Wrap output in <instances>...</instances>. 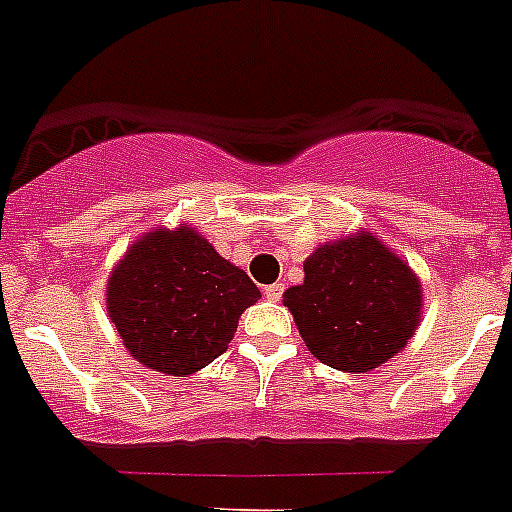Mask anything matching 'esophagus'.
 <instances>
[{
	"mask_svg": "<svg viewBox=\"0 0 512 512\" xmlns=\"http://www.w3.org/2000/svg\"><path fill=\"white\" fill-rule=\"evenodd\" d=\"M264 295H266V300L279 302L284 295V284H269V287H264Z\"/></svg>",
	"mask_w": 512,
	"mask_h": 512,
	"instance_id": "esophagus-1",
	"label": "esophagus"
}]
</instances>
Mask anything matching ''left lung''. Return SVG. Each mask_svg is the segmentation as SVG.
<instances>
[{
    "label": "left lung",
    "instance_id": "left-lung-1",
    "mask_svg": "<svg viewBox=\"0 0 512 512\" xmlns=\"http://www.w3.org/2000/svg\"><path fill=\"white\" fill-rule=\"evenodd\" d=\"M420 284L374 235L318 248L284 292L310 354L338 372H372L400 354L420 318Z\"/></svg>",
    "mask_w": 512,
    "mask_h": 512
}]
</instances>
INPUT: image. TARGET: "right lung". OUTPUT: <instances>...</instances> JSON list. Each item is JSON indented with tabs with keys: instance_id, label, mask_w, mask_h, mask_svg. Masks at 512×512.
<instances>
[{
	"instance_id": "right-lung-1",
	"label": "right lung",
	"mask_w": 512,
	"mask_h": 512,
	"mask_svg": "<svg viewBox=\"0 0 512 512\" xmlns=\"http://www.w3.org/2000/svg\"><path fill=\"white\" fill-rule=\"evenodd\" d=\"M259 297L246 271L194 230L176 228L133 243L107 284V312L140 364L184 377L223 354Z\"/></svg>"
}]
</instances>
